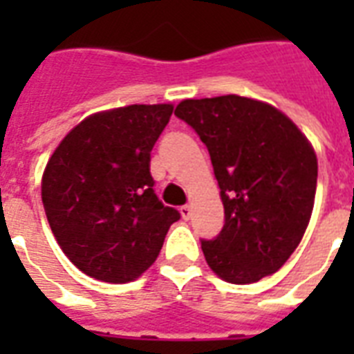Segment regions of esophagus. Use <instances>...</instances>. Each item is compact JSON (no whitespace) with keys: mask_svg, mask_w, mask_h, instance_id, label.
<instances>
[{"mask_svg":"<svg viewBox=\"0 0 354 354\" xmlns=\"http://www.w3.org/2000/svg\"><path fill=\"white\" fill-rule=\"evenodd\" d=\"M180 213H182L183 221H189L191 215H193V209H191V205H182V207H180Z\"/></svg>","mask_w":354,"mask_h":354,"instance_id":"esophagus-1","label":"esophagus"}]
</instances>
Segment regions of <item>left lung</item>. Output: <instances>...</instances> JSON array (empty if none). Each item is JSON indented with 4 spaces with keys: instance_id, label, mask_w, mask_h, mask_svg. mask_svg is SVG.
Listing matches in <instances>:
<instances>
[{
    "instance_id": "1",
    "label": "left lung",
    "mask_w": 354,
    "mask_h": 354,
    "mask_svg": "<svg viewBox=\"0 0 354 354\" xmlns=\"http://www.w3.org/2000/svg\"><path fill=\"white\" fill-rule=\"evenodd\" d=\"M207 147L224 227L202 241L209 268L233 285L274 274L301 242L313 215L318 160L299 128L266 102L222 95L176 106Z\"/></svg>"
}]
</instances>
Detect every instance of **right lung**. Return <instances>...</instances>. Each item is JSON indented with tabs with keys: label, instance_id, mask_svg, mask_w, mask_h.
Here are the masks:
<instances>
[{
	"label": "right lung",
	"instance_id": "add662e5",
	"mask_svg": "<svg viewBox=\"0 0 354 354\" xmlns=\"http://www.w3.org/2000/svg\"><path fill=\"white\" fill-rule=\"evenodd\" d=\"M172 104H132L79 122L47 161L41 202L57 242L86 275L128 283L160 255L180 221L154 193L150 150Z\"/></svg>",
	"mask_w": 354,
	"mask_h": 354
}]
</instances>
